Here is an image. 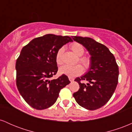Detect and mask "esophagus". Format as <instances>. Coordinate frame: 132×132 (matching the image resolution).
I'll list each match as a JSON object with an SVG mask.
<instances>
[{"mask_svg":"<svg viewBox=\"0 0 132 132\" xmlns=\"http://www.w3.org/2000/svg\"><path fill=\"white\" fill-rule=\"evenodd\" d=\"M69 81H70L71 82H72L74 81V79L72 78H71V77H69Z\"/></svg>","mask_w":132,"mask_h":132,"instance_id":"1","label":"esophagus"}]
</instances>
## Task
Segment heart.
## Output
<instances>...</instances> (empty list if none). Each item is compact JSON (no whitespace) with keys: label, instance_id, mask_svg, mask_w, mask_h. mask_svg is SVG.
Segmentation results:
<instances>
[{"label":"heart","instance_id":"1","mask_svg":"<svg viewBox=\"0 0 132 132\" xmlns=\"http://www.w3.org/2000/svg\"><path fill=\"white\" fill-rule=\"evenodd\" d=\"M71 49L78 56V61L81 63L85 68H89L90 63V58L87 56H82L84 53V48L81 43L74 42L70 45ZM64 52V48L61 47L57 51L56 54V61L57 64H61L63 63L62 55ZM83 69L79 64L75 66H69V65H64L60 68V72L61 74L67 75L69 77H75L78 76L82 72Z\"/></svg>","mask_w":132,"mask_h":132}]
</instances>
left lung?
I'll return each mask as SVG.
<instances>
[{
	"instance_id": "8db88e82",
	"label": "left lung",
	"mask_w": 132,
	"mask_h": 132,
	"mask_svg": "<svg viewBox=\"0 0 132 132\" xmlns=\"http://www.w3.org/2000/svg\"><path fill=\"white\" fill-rule=\"evenodd\" d=\"M81 43L90 55L88 72L75 80L79 85L73 97L79 105L87 110L102 107L109 101L116 90L119 78V66L116 58L105 45L89 37H72ZM81 80L88 82L87 84Z\"/></svg>"
}]
</instances>
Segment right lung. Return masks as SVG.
<instances>
[{
  "mask_svg": "<svg viewBox=\"0 0 132 132\" xmlns=\"http://www.w3.org/2000/svg\"><path fill=\"white\" fill-rule=\"evenodd\" d=\"M68 36L47 34L32 40L22 48L16 60V84L22 97L37 110L51 107L60 90L70 83L67 76L50 80L57 71V51L68 42Z\"/></svg>",
  "mask_w": 132,
  "mask_h": 132,
  "instance_id": "obj_1",
  "label": "right lung"
}]
</instances>
